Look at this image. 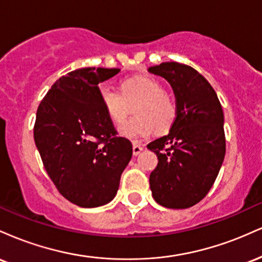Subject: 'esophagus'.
Listing matches in <instances>:
<instances>
[{
	"label": "esophagus",
	"instance_id": "obj_1",
	"mask_svg": "<svg viewBox=\"0 0 262 262\" xmlns=\"http://www.w3.org/2000/svg\"><path fill=\"white\" fill-rule=\"evenodd\" d=\"M141 151H143V146H141L140 144L134 143V144H133V155H134V156L139 155Z\"/></svg>",
	"mask_w": 262,
	"mask_h": 262
}]
</instances>
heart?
I'll list each match as a JSON object with an SVG mask.
<instances>
[{
	"mask_svg": "<svg viewBox=\"0 0 262 262\" xmlns=\"http://www.w3.org/2000/svg\"><path fill=\"white\" fill-rule=\"evenodd\" d=\"M100 100L108 118L113 123L124 121L133 108L134 118L118 128V134L129 140L149 137L152 130H169L176 117V103L159 81L148 76H137L121 83V93L106 86L100 87Z\"/></svg>",
	"mask_w": 262,
	"mask_h": 262,
	"instance_id": "obj_1",
	"label": "heart"
}]
</instances>
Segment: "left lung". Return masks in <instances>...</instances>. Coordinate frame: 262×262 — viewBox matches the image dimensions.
<instances>
[{
    "mask_svg": "<svg viewBox=\"0 0 262 262\" xmlns=\"http://www.w3.org/2000/svg\"><path fill=\"white\" fill-rule=\"evenodd\" d=\"M148 71L164 77L176 97L170 133L148 144L159 160L150 189L160 206L185 209L207 196L223 164V110L210 83L191 66L162 62Z\"/></svg>",
    "mask_w": 262,
    "mask_h": 262,
    "instance_id": "1",
    "label": "left lung"
}]
</instances>
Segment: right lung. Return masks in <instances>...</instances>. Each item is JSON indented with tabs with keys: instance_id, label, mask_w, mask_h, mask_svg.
<instances>
[{
	"instance_id": "add662e5",
	"label": "right lung",
	"mask_w": 262,
	"mask_h": 262,
	"mask_svg": "<svg viewBox=\"0 0 262 262\" xmlns=\"http://www.w3.org/2000/svg\"><path fill=\"white\" fill-rule=\"evenodd\" d=\"M119 69L83 68L54 82L37 111L34 141L54 185L82 208L104 206L117 194L133 155L117 137L100 100L98 83Z\"/></svg>"
}]
</instances>
